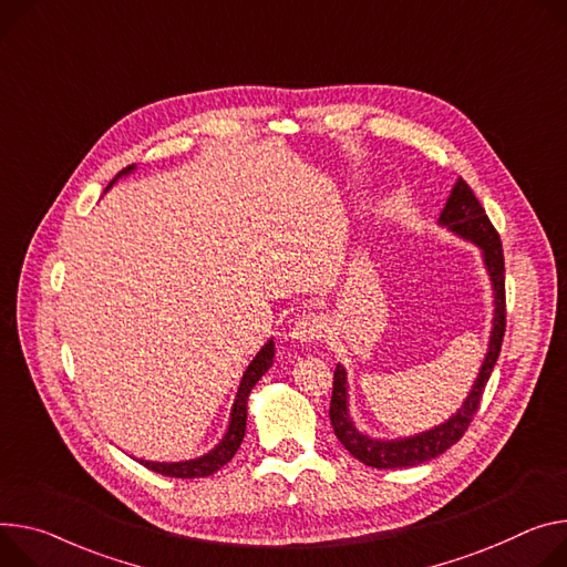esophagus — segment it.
Listing matches in <instances>:
<instances>
[{"label":"esophagus","instance_id":"obj_1","mask_svg":"<svg viewBox=\"0 0 567 567\" xmlns=\"http://www.w3.org/2000/svg\"><path fill=\"white\" fill-rule=\"evenodd\" d=\"M323 330H326V317L321 315H315V312H307L302 315L293 328H291V337L300 343H315L323 337Z\"/></svg>","mask_w":567,"mask_h":567}]
</instances>
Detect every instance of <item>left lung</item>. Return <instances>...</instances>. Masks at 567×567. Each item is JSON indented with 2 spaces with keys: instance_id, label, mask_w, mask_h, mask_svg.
Segmentation results:
<instances>
[{
  "instance_id": "1",
  "label": "left lung",
  "mask_w": 567,
  "mask_h": 567,
  "mask_svg": "<svg viewBox=\"0 0 567 567\" xmlns=\"http://www.w3.org/2000/svg\"><path fill=\"white\" fill-rule=\"evenodd\" d=\"M439 221L450 230H454L456 235L475 241L484 250V262L491 274L493 291H495V319H493L491 343H488V352L484 359V367L480 371V378L456 414L447 423L439 425L436 430H430L425 434L411 436V439H402V441H373L354 430V425L348 419V404H346V371L341 367L334 369L332 400H330V423L334 427V434L354 458L378 471L419 466V463H425L443 454L450 445H454L463 434H466V430L471 427L477 414L486 382L493 373V367L502 350V339L506 330V289H504V250H502L499 233L491 224L475 192L468 187L466 181L461 178L456 181Z\"/></svg>"
}]
</instances>
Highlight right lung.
<instances>
[{
	"label": "right lung",
	"mask_w": 567,
	"mask_h": 567,
	"mask_svg": "<svg viewBox=\"0 0 567 567\" xmlns=\"http://www.w3.org/2000/svg\"><path fill=\"white\" fill-rule=\"evenodd\" d=\"M133 169L126 167L122 169L117 176L122 174H128ZM115 176V178H117ZM115 183V181H113ZM111 183V185H113ZM109 185V187H111ZM274 364V341H269L260 352H257V357L250 362V367L246 369L244 378H241V384H239V391H237V398H235V404H233V414H230V425H228V434L224 436V441L205 456H198V458H192V461H178V463H156V461H140L142 466H146L148 471L153 473H161L165 477H176V480H198V477H210L215 475L221 466H226V463L235 456V452L239 450L241 441H244V432H246V402H248V393L250 389L255 386V382L260 380Z\"/></svg>",
	"instance_id": "1"
}]
</instances>
